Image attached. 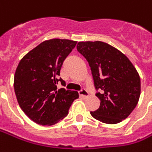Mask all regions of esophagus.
<instances>
[{
    "instance_id": "1",
    "label": "esophagus",
    "mask_w": 152,
    "mask_h": 152,
    "mask_svg": "<svg viewBox=\"0 0 152 152\" xmlns=\"http://www.w3.org/2000/svg\"><path fill=\"white\" fill-rule=\"evenodd\" d=\"M79 95L80 96V97H82V98H87V97H88V95H89V93L87 92L86 90L82 89L81 91H79Z\"/></svg>"
}]
</instances>
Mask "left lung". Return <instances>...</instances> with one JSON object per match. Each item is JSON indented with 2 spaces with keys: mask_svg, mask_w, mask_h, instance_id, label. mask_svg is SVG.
<instances>
[{
  "mask_svg": "<svg viewBox=\"0 0 152 152\" xmlns=\"http://www.w3.org/2000/svg\"><path fill=\"white\" fill-rule=\"evenodd\" d=\"M77 51L91 66L95 95L100 99L97 110L91 112L95 119L109 124L127 118L138 103L140 76L130 60L114 47L101 41L79 42Z\"/></svg>",
  "mask_w": 152,
  "mask_h": 152,
  "instance_id": "8db88e82",
  "label": "left lung"
}]
</instances>
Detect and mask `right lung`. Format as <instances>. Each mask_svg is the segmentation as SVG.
Segmentation results:
<instances>
[{
    "mask_svg": "<svg viewBox=\"0 0 152 152\" xmlns=\"http://www.w3.org/2000/svg\"><path fill=\"white\" fill-rule=\"evenodd\" d=\"M76 41L53 39L46 40L22 58L14 77V88L21 109L34 123L51 126L68 114L72 102L79 97L76 91L58 90L60 70Z\"/></svg>",
    "mask_w": 152,
    "mask_h": 152,
    "instance_id": "1",
    "label": "right lung"
}]
</instances>
